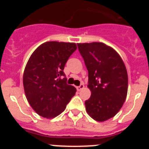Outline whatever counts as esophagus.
<instances>
[{"label":"esophagus","mask_w":149,"mask_h":149,"mask_svg":"<svg viewBox=\"0 0 149 149\" xmlns=\"http://www.w3.org/2000/svg\"><path fill=\"white\" fill-rule=\"evenodd\" d=\"M84 88V84H81V85H80V86H77V89L78 91H81V89H83Z\"/></svg>","instance_id":"obj_1"}]
</instances>
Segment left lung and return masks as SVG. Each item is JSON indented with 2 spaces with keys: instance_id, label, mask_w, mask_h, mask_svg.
Wrapping results in <instances>:
<instances>
[{
  "instance_id": "obj_1",
  "label": "left lung",
  "mask_w": 149,
  "mask_h": 149,
  "mask_svg": "<svg viewBox=\"0 0 149 149\" xmlns=\"http://www.w3.org/2000/svg\"><path fill=\"white\" fill-rule=\"evenodd\" d=\"M78 50L88 70L90 98L85 101L88 114L104 122L122 108L127 93V73L122 58L102 42L78 43Z\"/></svg>"
}]
</instances>
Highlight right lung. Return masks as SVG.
<instances>
[{"label":"right lung","instance_id":"1","mask_svg":"<svg viewBox=\"0 0 149 149\" xmlns=\"http://www.w3.org/2000/svg\"><path fill=\"white\" fill-rule=\"evenodd\" d=\"M76 49L75 43L47 42L30 56L24 72V89L30 105L41 116L60 115L75 95L63 69Z\"/></svg>","mask_w":149,"mask_h":149}]
</instances>
